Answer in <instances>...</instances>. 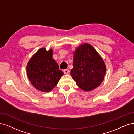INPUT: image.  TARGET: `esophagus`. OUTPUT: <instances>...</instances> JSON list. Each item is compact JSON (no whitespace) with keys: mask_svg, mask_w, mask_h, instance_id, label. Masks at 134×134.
<instances>
[{"mask_svg":"<svg viewBox=\"0 0 134 134\" xmlns=\"http://www.w3.org/2000/svg\"><path fill=\"white\" fill-rule=\"evenodd\" d=\"M64 74H68L69 73V69H65L64 70Z\"/></svg>","mask_w":134,"mask_h":134,"instance_id":"34e87169","label":"esophagus"}]
</instances>
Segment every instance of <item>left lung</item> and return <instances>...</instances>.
I'll use <instances>...</instances> for the list:
<instances>
[{"mask_svg":"<svg viewBox=\"0 0 134 134\" xmlns=\"http://www.w3.org/2000/svg\"><path fill=\"white\" fill-rule=\"evenodd\" d=\"M106 71L103 59L93 47L85 43L76 48L70 74L79 88L85 91L94 90L102 82Z\"/></svg>","mask_w":134,"mask_h":134,"instance_id":"left-lung-1","label":"left lung"}]
</instances>
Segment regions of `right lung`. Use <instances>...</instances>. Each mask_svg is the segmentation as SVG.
I'll list each match as a JSON object with an SVG mask.
<instances>
[{
    "label": "right lung",
    "instance_id": "1",
    "mask_svg": "<svg viewBox=\"0 0 134 134\" xmlns=\"http://www.w3.org/2000/svg\"><path fill=\"white\" fill-rule=\"evenodd\" d=\"M52 50L40 49L30 60L27 66L28 79L37 90L48 92L59 82L63 72L52 59Z\"/></svg>",
    "mask_w": 134,
    "mask_h": 134
}]
</instances>
